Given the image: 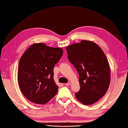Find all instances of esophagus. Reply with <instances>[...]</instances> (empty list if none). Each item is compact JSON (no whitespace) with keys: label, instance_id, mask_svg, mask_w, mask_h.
<instances>
[{"label":"esophagus","instance_id":"esophagus-1","mask_svg":"<svg viewBox=\"0 0 128 128\" xmlns=\"http://www.w3.org/2000/svg\"><path fill=\"white\" fill-rule=\"evenodd\" d=\"M71 85V82H68V83H66V84H65V85L67 86H69Z\"/></svg>","mask_w":128,"mask_h":128}]
</instances>
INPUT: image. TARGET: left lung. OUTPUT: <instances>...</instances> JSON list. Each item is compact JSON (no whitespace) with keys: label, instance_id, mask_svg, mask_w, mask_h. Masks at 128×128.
<instances>
[{"label":"left lung","instance_id":"1","mask_svg":"<svg viewBox=\"0 0 128 128\" xmlns=\"http://www.w3.org/2000/svg\"><path fill=\"white\" fill-rule=\"evenodd\" d=\"M68 57L79 75L80 89L75 97L82 104L90 105L107 92L110 84V65L98 46L90 40L66 47Z\"/></svg>","mask_w":128,"mask_h":128}]
</instances>
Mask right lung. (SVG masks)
Returning a JSON list of instances; mask_svg holds the SVG:
<instances>
[{"mask_svg":"<svg viewBox=\"0 0 128 128\" xmlns=\"http://www.w3.org/2000/svg\"><path fill=\"white\" fill-rule=\"evenodd\" d=\"M63 54L61 48L34 43L20 59L18 80L22 94L30 101L44 104L52 99L58 86L54 80V66Z\"/></svg>","mask_w":128,"mask_h":128,"instance_id":"right-lung-1","label":"right lung"}]
</instances>
